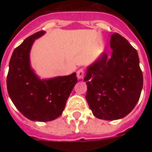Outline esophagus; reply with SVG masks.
Segmentation results:
<instances>
[{
    "mask_svg": "<svg viewBox=\"0 0 152 152\" xmlns=\"http://www.w3.org/2000/svg\"><path fill=\"white\" fill-rule=\"evenodd\" d=\"M76 76H77L78 79H83V77L85 76V71H84V69L78 70L77 72H76Z\"/></svg>",
    "mask_w": 152,
    "mask_h": 152,
    "instance_id": "esophagus-1",
    "label": "esophagus"
}]
</instances>
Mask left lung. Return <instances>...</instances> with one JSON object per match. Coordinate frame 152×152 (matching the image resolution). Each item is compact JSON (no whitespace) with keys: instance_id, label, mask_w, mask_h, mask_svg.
<instances>
[{"instance_id":"obj_1","label":"left lung","mask_w":152,"mask_h":152,"mask_svg":"<svg viewBox=\"0 0 152 152\" xmlns=\"http://www.w3.org/2000/svg\"><path fill=\"white\" fill-rule=\"evenodd\" d=\"M111 57L103 53L87 68L86 99L96 117L114 121L126 116L139 100L143 76L137 50L121 35H112Z\"/></svg>"}]
</instances>
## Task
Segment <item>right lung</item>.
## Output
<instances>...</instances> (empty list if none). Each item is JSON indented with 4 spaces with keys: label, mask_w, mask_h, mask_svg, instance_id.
<instances>
[{
    "label": "right lung",
    "mask_w": 152,
    "mask_h": 152,
    "mask_svg": "<svg viewBox=\"0 0 152 152\" xmlns=\"http://www.w3.org/2000/svg\"><path fill=\"white\" fill-rule=\"evenodd\" d=\"M40 31L26 38L12 53L7 75L10 98L22 114L34 121H53L63 113L66 100L77 82L76 73L40 80L31 68L29 53Z\"/></svg>",
    "instance_id": "add662e5"
}]
</instances>
